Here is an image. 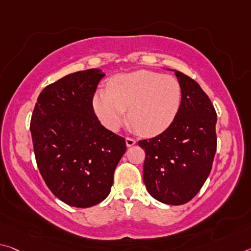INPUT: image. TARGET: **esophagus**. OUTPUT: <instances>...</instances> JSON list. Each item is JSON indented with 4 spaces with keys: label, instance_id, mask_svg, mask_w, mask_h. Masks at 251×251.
I'll use <instances>...</instances> for the list:
<instances>
[{
    "label": "esophagus",
    "instance_id": "obj_1",
    "mask_svg": "<svg viewBox=\"0 0 251 251\" xmlns=\"http://www.w3.org/2000/svg\"><path fill=\"white\" fill-rule=\"evenodd\" d=\"M125 142H126V146L127 147H132L133 145L136 144V141H135L134 138H130V137H127Z\"/></svg>",
    "mask_w": 251,
    "mask_h": 251
}]
</instances>
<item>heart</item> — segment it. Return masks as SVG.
Segmentation results:
<instances>
[{"mask_svg": "<svg viewBox=\"0 0 251 251\" xmlns=\"http://www.w3.org/2000/svg\"><path fill=\"white\" fill-rule=\"evenodd\" d=\"M182 89L171 75L149 70L121 74L109 81L108 90H97L93 109L107 129L117 130L127 119L138 134L156 136L165 132L181 107Z\"/></svg>", "mask_w": 251, "mask_h": 251, "instance_id": "heart-1", "label": "heart"}]
</instances>
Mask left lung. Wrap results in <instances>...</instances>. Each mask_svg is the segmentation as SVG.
I'll use <instances>...</instances> for the list:
<instances>
[{
    "label": "left lung",
    "instance_id": "8db88e82",
    "mask_svg": "<svg viewBox=\"0 0 251 251\" xmlns=\"http://www.w3.org/2000/svg\"><path fill=\"white\" fill-rule=\"evenodd\" d=\"M182 89L181 107L168 129L140 141L149 193L165 204L180 205L197 196L208 178L217 150V114L200 85L174 70Z\"/></svg>",
    "mask_w": 251,
    "mask_h": 251
}]
</instances>
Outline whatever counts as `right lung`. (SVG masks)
<instances>
[{
  "mask_svg": "<svg viewBox=\"0 0 251 251\" xmlns=\"http://www.w3.org/2000/svg\"><path fill=\"white\" fill-rule=\"evenodd\" d=\"M105 74H70L40 93L31 118L40 173L59 200L89 208L108 197L114 171L126 152L125 140L100 124L93 96Z\"/></svg>",
  "mask_w": 251,
  "mask_h": 251,
  "instance_id": "add662e5",
  "label": "right lung"
}]
</instances>
